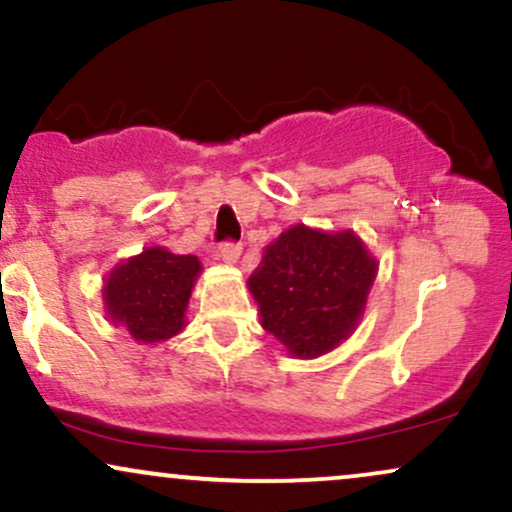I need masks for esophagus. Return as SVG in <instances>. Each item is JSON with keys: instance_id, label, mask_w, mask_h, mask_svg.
<instances>
[{"instance_id": "1", "label": "esophagus", "mask_w": 512, "mask_h": 512, "mask_svg": "<svg viewBox=\"0 0 512 512\" xmlns=\"http://www.w3.org/2000/svg\"><path fill=\"white\" fill-rule=\"evenodd\" d=\"M240 252H243V248H240V243H233V240H226V243L221 245L219 257H221V260H224V262L233 264V262H238Z\"/></svg>"}]
</instances>
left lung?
<instances>
[{"instance_id": "left-lung-1", "label": "left lung", "mask_w": 512, "mask_h": 512, "mask_svg": "<svg viewBox=\"0 0 512 512\" xmlns=\"http://www.w3.org/2000/svg\"><path fill=\"white\" fill-rule=\"evenodd\" d=\"M377 262L353 231L303 224L281 233L250 276L262 326L295 357H317L346 341L365 310Z\"/></svg>"}]
</instances>
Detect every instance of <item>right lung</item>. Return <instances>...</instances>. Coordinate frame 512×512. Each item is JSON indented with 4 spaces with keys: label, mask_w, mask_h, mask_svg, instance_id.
<instances>
[{
    "label": "right lung",
    "mask_w": 512,
    "mask_h": 512,
    "mask_svg": "<svg viewBox=\"0 0 512 512\" xmlns=\"http://www.w3.org/2000/svg\"><path fill=\"white\" fill-rule=\"evenodd\" d=\"M200 269L195 255L147 248L109 274L104 283L107 315L126 326L135 341H166L183 329V312Z\"/></svg>",
    "instance_id": "obj_1"
}]
</instances>
